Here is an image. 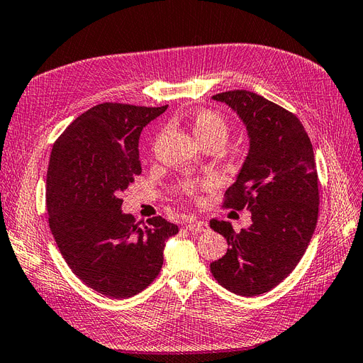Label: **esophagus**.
Wrapping results in <instances>:
<instances>
[{
  "instance_id": "34e87169",
  "label": "esophagus",
  "mask_w": 363,
  "mask_h": 363,
  "mask_svg": "<svg viewBox=\"0 0 363 363\" xmlns=\"http://www.w3.org/2000/svg\"><path fill=\"white\" fill-rule=\"evenodd\" d=\"M186 228L191 230V232H206L208 228L206 221H199V219H189L188 224H186Z\"/></svg>"
}]
</instances>
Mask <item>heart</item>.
<instances>
[{
  "mask_svg": "<svg viewBox=\"0 0 363 363\" xmlns=\"http://www.w3.org/2000/svg\"><path fill=\"white\" fill-rule=\"evenodd\" d=\"M192 131H194V136L200 142V144L216 140L223 145L228 136V124L223 115H219L213 111H199L192 116ZM201 184L203 182H199V180L184 182L183 192L194 195L200 189Z\"/></svg>",
  "mask_w": 363,
  "mask_h": 363,
  "instance_id": "b5f03b06",
  "label": "heart"
}]
</instances>
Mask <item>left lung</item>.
Segmentation results:
<instances>
[{
	"instance_id": "1",
	"label": "left lung",
	"mask_w": 363,
	"mask_h": 363,
	"mask_svg": "<svg viewBox=\"0 0 363 363\" xmlns=\"http://www.w3.org/2000/svg\"><path fill=\"white\" fill-rule=\"evenodd\" d=\"M212 100L225 103L247 128L248 155L224 206L250 208L252 224L236 233L230 223L212 219L230 248L211 271L230 292L255 296L289 276L313 236L320 206L313 148L300 119L267 98L228 91Z\"/></svg>"
}]
</instances>
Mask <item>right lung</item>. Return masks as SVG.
<instances>
[{
	"mask_svg": "<svg viewBox=\"0 0 363 363\" xmlns=\"http://www.w3.org/2000/svg\"><path fill=\"white\" fill-rule=\"evenodd\" d=\"M168 106L103 103L82 113L52 147L47 211L65 262L84 284L111 298L144 291L163 265L164 242L179 227L162 216L139 227L121 211L142 172L140 131Z\"/></svg>",
	"mask_w": 363,
	"mask_h": 363,
	"instance_id": "add662e5",
	"label": "right lung"
}]
</instances>
